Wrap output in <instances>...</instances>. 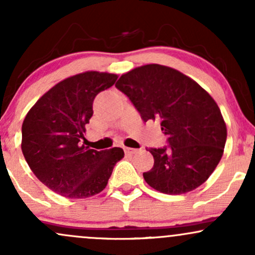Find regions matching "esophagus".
<instances>
[{
  "label": "esophagus",
  "mask_w": 255,
  "mask_h": 255,
  "mask_svg": "<svg viewBox=\"0 0 255 255\" xmlns=\"http://www.w3.org/2000/svg\"><path fill=\"white\" fill-rule=\"evenodd\" d=\"M139 151L137 150V148H131V147H125V152L127 154H134V153H136V152Z\"/></svg>",
  "instance_id": "1"
}]
</instances>
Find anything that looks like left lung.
Wrapping results in <instances>:
<instances>
[{"label": "left lung", "mask_w": 255, "mask_h": 255, "mask_svg": "<svg viewBox=\"0 0 255 255\" xmlns=\"http://www.w3.org/2000/svg\"><path fill=\"white\" fill-rule=\"evenodd\" d=\"M142 121H159L168 146L148 148L154 164L144 172L148 186L183 194L203 184L223 156L227 126L217 103L181 72L146 64L121 75L115 85Z\"/></svg>", "instance_id": "obj_1"}]
</instances>
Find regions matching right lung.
<instances>
[{
	"instance_id": "1",
	"label": "right lung",
	"mask_w": 255,
	"mask_h": 255,
	"mask_svg": "<svg viewBox=\"0 0 255 255\" xmlns=\"http://www.w3.org/2000/svg\"><path fill=\"white\" fill-rule=\"evenodd\" d=\"M118 75L85 72L55 85L31 108L22 124L21 150L40 182L66 198L84 199L107 187L121 147L92 150L81 145L93 101Z\"/></svg>"
}]
</instances>
